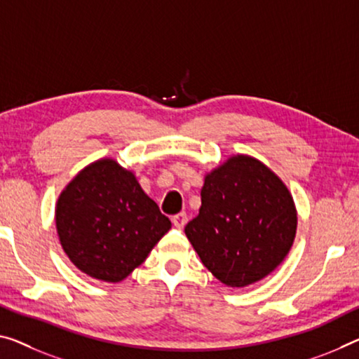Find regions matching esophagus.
I'll return each mask as SVG.
<instances>
[{"instance_id":"34e87169","label":"esophagus","mask_w":359,"mask_h":359,"mask_svg":"<svg viewBox=\"0 0 359 359\" xmlns=\"http://www.w3.org/2000/svg\"><path fill=\"white\" fill-rule=\"evenodd\" d=\"M172 222H173V224L176 226V228H184V224L187 223V217H186V213H178V215H175V217L172 218Z\"/></svg>"}]
</instances>
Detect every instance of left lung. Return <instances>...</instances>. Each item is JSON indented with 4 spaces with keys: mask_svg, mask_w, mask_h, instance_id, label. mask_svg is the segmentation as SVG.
<instances>
[{
    "mask_svg": "<svg viewBox=\"0 0 359 359\" xmlns=\"http://www.w3.org/2000/svg\"><path fill=\"white\" fill-rule=\"evenodd\" d=\"M201 197L184 233L218 280L245 287L284 262L295 239L297 208L287 186L263 162L231 156L205 175Z\"/></svg>",
    "mask_w": 359,
    "mask_h": 359,
    "instance_id": "8db88e82",
    "label": "left lung"
}]
</instances>
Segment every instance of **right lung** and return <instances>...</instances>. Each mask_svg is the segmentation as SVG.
Listing matches in <instances>:
<instances>
[{
    "label": "right lung",
    "instance_id": "add662e5",
    "mask_svg": "<svg viewBox=\"0 0 359 359\" xmlns=\"http://www.w3.org/2000/svg\"><path fill=\"white\" fill-rule=\"evenodd\" d=\"M172 222L135 173L99 158L76 173L56 202V229L70 262L93 279L120 283L146 260Z\"/></svg>",
    "mask_w": 359,
    "mask_h": 359
}]
</instances>
